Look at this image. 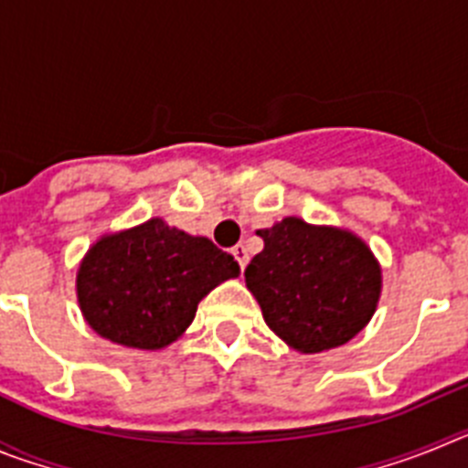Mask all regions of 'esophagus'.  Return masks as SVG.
<instances>
[{"label": "esophagus", "mask_w": 468, "mask_h": 468, "mask_svg": "<svg viewBox=\"0 0 468 468\" xmlns=\"http://www.w3.org/2000/svg\"><path fill=\"white\" fill-rule=\"evenodd\" d=\"M231 255L237 258L239 267H241V270H246V264H248V250H246V246H243V243H237V246L231 248Z\"/></svg>", "instance_id": "34e87169"}]
</instances>
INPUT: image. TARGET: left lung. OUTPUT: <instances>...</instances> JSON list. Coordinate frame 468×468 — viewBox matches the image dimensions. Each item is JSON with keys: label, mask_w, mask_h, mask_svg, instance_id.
Returning a JSON list of instances; mask_svg holds the SVG:
<instances>
[{"label": "left lung", "mask_w": 468, "mask_h": 468, "mask_svg": "<svg viewBox=\"0 0 468 468\" xmlns=\"http://www.w3.org/2000/svg\"><path fill=\"white\" fill-rule=\"evenodd\" d=\"M258 234L262 253L243 274L264 321L285 345L318 354L366 328L382 292V270L366 241L300 218H283Z\"/></svg>", "instance_id": "8db88e82"}]
</instances>
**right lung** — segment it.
Returning <instances> with one entry per match:
<instances>
[{
    "label": "right lung",
    "mask_w": 468,
    "mask_h": 468,
    "mask_svg": "<svg viewBox=\"0 0 468 468\" xmlns=\"http://www.w3.org/2000/svg\"><path fill=\"white\" fill-rule=\"evenodd\" d=\"M241 274L210 239L161 218L105 234L77 271V300L95 333L131 349H164L194 321L215 285Z\"/></svg>",
    "instance_id": "obj_1"
}]
</instances>
